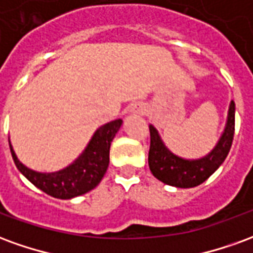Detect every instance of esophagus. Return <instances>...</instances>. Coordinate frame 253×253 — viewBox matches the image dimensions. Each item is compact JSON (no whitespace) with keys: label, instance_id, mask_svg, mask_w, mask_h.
<instances>
[{"label":"esophagus","instance_id":"esophagus-1","mask_svg":"<svg viewBox=\"0 0 253 253\" xmlns=\"http://www.w3.org/2000/svg\"><path fill=\"white\" fill-rule=\"evenodd\" d=\"M131 111L134 112V114H139V115H141V114H143V112H145V108H143L142 104H134V107H132Z\"/></svg>","mask_w":253,"mask_h":253}]
</instances>
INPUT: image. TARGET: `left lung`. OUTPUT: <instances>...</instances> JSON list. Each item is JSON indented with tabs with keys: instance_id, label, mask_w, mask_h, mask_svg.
<instances>
[{
	"instance_id": "left-lung-1",
	"label": "left lung",
	"mask_w": 253,
	"mask_h": 253,
	"mask_svg": "<svg viewBox=\"0 0 253 253\" xmlns=\"http://www.w3.org/2000/svg\"><path fill=\"white\" fill-rule=\"evenodd\" d=\"M234 112L236 105L230 101L226 125L217 145L210 153L201 159H183L172 153L167 148L157 128L149 125L150 128V149H149V168L156 179L168 186L177 188H191L202 184L221 167L228 156L234 135Z\"/></svg>"
}]
</instances>
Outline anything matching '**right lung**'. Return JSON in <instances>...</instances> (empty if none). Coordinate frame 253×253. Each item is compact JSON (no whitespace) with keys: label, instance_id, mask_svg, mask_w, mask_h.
<instances>
[{"label":"right lung","instance_id":"right-lung-1","mask_svg":"<svg viewBox=\"0 0 253 253\" xmlns=\"http://www.w3.org/2000/svg\"><path fill=\"white\" fill-rule=\"evenodd\" d=\"M123 121L116 119L100 126L93 132L83 153L63 169L55 172H38L25 167L14 153L9 141L10 153L17 169L47 195L58 199H72L84 195L99 184L110 164V148Z\"/></svg>","mask_w":253,"mask_h":253}]
</instances>
